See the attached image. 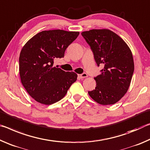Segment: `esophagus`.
<instances>
[{"instance_id": "34e87169", "label": "esophagus", "mask_w": 150, "mask_h": 150, "mask_svg": "<svg viewBox=\"0 0 150 150\" xmlns=\"http://www.w3.org/2000/svg\"><path fill=\"white\" fill-rule=\"evenodd\" d=\"M78 77H80V78H84L88 77V75L86 73H83V74H82L78 75Z\"/></svg>"}]
</instances>
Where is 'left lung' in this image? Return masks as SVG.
<instances>
[{
    "label": "left lung",
    "mask_w": 150,
    "mask_h": 150,
    "mask_svg": "<svg viewBox=\"0 0 150 150\" xmlns=\"http://www.w3.org/2000/svg\"><path fill=\"white\" fill-rule=\"evenodd\" d=\"M82 35L91 47L97 65H104L101 74L94 78L96 86L88 94L100 104H116L127 92L134 73L130 48L109 29H92Z\"/></svg>",
    "instance_id": "8db88e82"
}]
</instances>
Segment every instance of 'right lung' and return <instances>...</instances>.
I'll use <instances>...</instances> for the list:
<instances>
[{
    "label": "right lung",
    "instance_id": "right-lung-1",
    "mask_svg": "<svg viewBox=\"0 0 150 150\" xmlns=\"http://www.w3.org/2000/svg\"><path fill=\"white\" fill-rule=\"evenodd\" d=\"M79 32L44 30L24 45L19 56V74L26 92L40 104L50 105L65 96L77 80L74 72L54 67L56 58H62L66 49Z\"/></svg>",
    "mask_w": 150,
    "mask_h": 150
}]
</instances>
